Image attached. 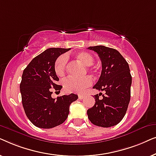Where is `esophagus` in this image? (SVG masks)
I'll return each instance as SVG.
<instances>
[{
	"instance_id": "34e87169",
	"label": "esophagus",
	"mask_w": 156,
	"mask_h": 156,
	"mask_svg": "<svg viewBox=\"0 0 156 156\" xmlns=\"http://www.w3.org/2000/svg\"><path fill=\"white\" fill-rule=\"evenodd\" d=\"M78 97H79V99H82L84 97V95H83V94H79V95H78Z\"/></svg>"
}]
</instances>
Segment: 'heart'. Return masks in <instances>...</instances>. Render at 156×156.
<instances>
[{
  "label": "heart",
  "instance_id": "obj_1",
  "mask_svg": "<svg viewBox=\"0 0 156 156\" xmlns=\"http://www.w3.org/2000/svg\"><path fill=\"white\" fill-rule=\"evenodd\" d=\"M74 59L78 62L82 64L83 66L87 67L89 71L96 74L97 69L96 67H90L94 62V57L91 54L87 52H80L74 55ZM67 67V58L65 55H61L57 57L55 62L54 69L57 76L62 77L65 75ZM92 83L91 77L87 76L82 79H75L73 77H68L63 81L64 90L67 92L82 93L87 87L90 86Z\"/></svg>",
  "mask_w": 156,
  "mask_h": 156
}]
</instances>
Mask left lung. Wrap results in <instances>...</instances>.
Listing matches in <instances>:
<instances>
[{
    "label": "left lung",
    "mask_w": 156,
    "mask_h": 156,
    "mask_svg": "<svg viewBox=\"0 0 156 156\" xmlns=\"http://www.w3.org/2000/svg\"><path fill=\"white\" fill-rule=\"evenodd\" d=\"M101 61V76L93 87L105 91L103 99L94 95L95 104L87 110L89 121L98 126L108 128L118 124L124 117L131 98L132 77L129 64L119 51L103 45L89 47Z\"/></svg>",
    "instance_id": "1"
}]
</instances>
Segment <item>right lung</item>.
Wrapping results in <instances>:
<instances>
[{"mask_svg":"<svg viewBox=\"0 0 156 156\" xmlns=\"http://www.w3.org/2000/svg\"><path fill=\"white\" fill-rule=\"evenodd\" d=\"M70 48H49L33 59L23 71L20 89L25 114L31 123L41 129H51L65 121L69 106L78 99L74 94L51 97L52 88L61 90L57 84L58 76L54 69L55 62Z\"/></svg>","mask_w":156,"mask_h":156,"instance_id":"1","label":"right lung"}]
</instances>
